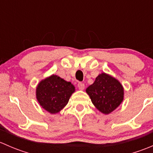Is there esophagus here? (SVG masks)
Masks as SVG:
<instances>
[{
  "label": "esophagus",
  "mask_w": 153,
  "mask_h": 153,
  "mask_svg": "<svg viewBox=\"0 0 153 153\" xmlns=\"http://www.w3.org/2000/svg\"><path fill=\"white\" fill-rule=\"evenodd\" d=\"M78 87L79 88V89H84V87H85V86H84V83H81V82H79L78 84Z\"/></svg>",
  "instance_id": "34e87169"
}]
</instances>
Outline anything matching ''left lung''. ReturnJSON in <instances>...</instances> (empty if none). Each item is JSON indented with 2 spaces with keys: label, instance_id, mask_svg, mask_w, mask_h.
I'll return each mask as SVG.
<instances>
[{
  "label": "left lung",
  "instance_id": "8db88e82",
  "mask_svg": "<svg viewBox=\"0 0 153 153\" xmlns=\"http://www.w3.org/2000/svg\"><path fill=\"white\" fill-rule=\"evenodd\" d=\"M86 91L92 104L104 114L112 112L124 99L122 85L113 77L105 73L98 75Z\"/></svg>",
  "mask_w": 153,
  "mask_h": 153
}]
</instances>
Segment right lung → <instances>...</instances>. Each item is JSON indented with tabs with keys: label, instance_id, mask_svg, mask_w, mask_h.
<instances>
[{
	"label": "right lung",
	"instance_id": "1",
	"mask_svg": "<svg viewBox=\"0 0 153 153\" xmlns=\"http://www.w3.org/2000/svg\"><path fill=\"white\" fill-rule=\"evenodd\" d=\"M75 87L70 82L59 76H52L43 80L36 89L38 102L50 113H57L67 104Z\"/></svg>",
	"mask_w": 153,
	"mask_h": 153
}]
</instances>
